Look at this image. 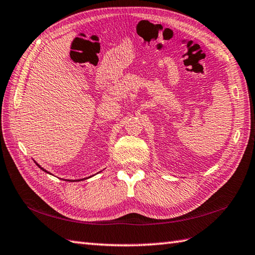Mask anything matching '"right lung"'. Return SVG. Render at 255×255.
<instances>
[{
    "label": "right lung",
    "mask_w": 255,
    "mask_h": 255,
    "mask_svg": "<svg viewBox=\"0 0 255 255\" xmlns=\"http://www.w3.org/2000/svg\"><path fill=\"white\" fill-rule=\"evenodd\" d=\"M37 165H38V166H39V167H40V169H41V170H42V171H45V172H47V171H46V170H44V169H42V167H41V166H40V165H39V164H37ZM47 173H48V172H47ZM82 180H83V178H82ZM69 182H70V181H69ZM71 182H72V181H71Z\"/></svg>",
    "instance_id": "obj_1"
}]
</instances>
